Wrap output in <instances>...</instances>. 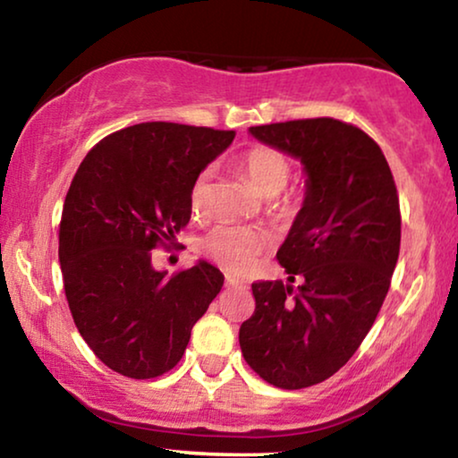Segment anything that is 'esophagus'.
<instances>
[{"label":"esophagus","mask_w":458,"mask_h":458,"mask_svg":"<svg viewBox=\"0 0 458 458\" xmlns=\"http://www.w3.org/2000/svg\"><path fill=\"white\" fill-rule=\"evenodd\" d=\"M225 284H228V286H239V289H247L245 280L236 278V276H233V274H225Z\"/></svg>","instance_id":"34e87169"}]
</instances>
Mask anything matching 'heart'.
Segmentation results:
<instances>
[{
	"instance_id": "1",
	"label": "heart",
	"mask_w": 458,
	"mask_h": 458,
	"mask_svg": "<svg viewBox=\"0 0 458 458\" xmlns=\"http://www.w3.org/2000/svg\"><path fill=\"white\" fill-rule=\"evenodd\" d=\"M241 167L258 188L259 194L267 197V211L276 222L289 224L300 216L303 207L301 192H284L291 182L293 163L283 150L267 144H258L241 155ZM191 213L194 217H205L211 207V172L205 169L194 178L191 186ZM267 247L264 230L249 225L219 224L211 228L200 241V249L207 258L225 270L242 272L253 264V259Z\"/></svg>"
}]
</instances>
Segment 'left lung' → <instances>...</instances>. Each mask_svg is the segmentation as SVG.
<instances>
[{"label":"left lung","instance_id":"left-lung-1","mask_svg":"<svg viewBox=\"0 0 458 458\" xmlns=\"http://www.w3.org/2000/svg\"><path fill=\"white\" fill-rule=\"evenodd\" d=\"M251 133L301 158L308 197L278 249L291 283H253L242 356L261 379L303 389L333 377L367 337L400 253V200L379 144L333 117L255 125Z\"/></svg>","mask_w":458,"mask_h":458}]
</instances>
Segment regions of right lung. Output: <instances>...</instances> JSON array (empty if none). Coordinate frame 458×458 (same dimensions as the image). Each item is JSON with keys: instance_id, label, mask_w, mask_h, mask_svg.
<instances>
[{"instance_id": "add662e5", "label": "right lung", "mask_w": 458, "mask_h": 458, "mask_svg": "<svg viewBox=\"0 0 458 458\" xmlns=\"http://www.w3.org/2000/svg\"><path fill=\"white\" fill-rule=\"evenodd\" d=\"M234 136L150 121L102 138L79 165L58 230L64 295L85 344L114 373L172 370L222 289L216 266L199 261L167 278L150 251L180 247L192 182Z\"/></svg>"}]
</instances>
